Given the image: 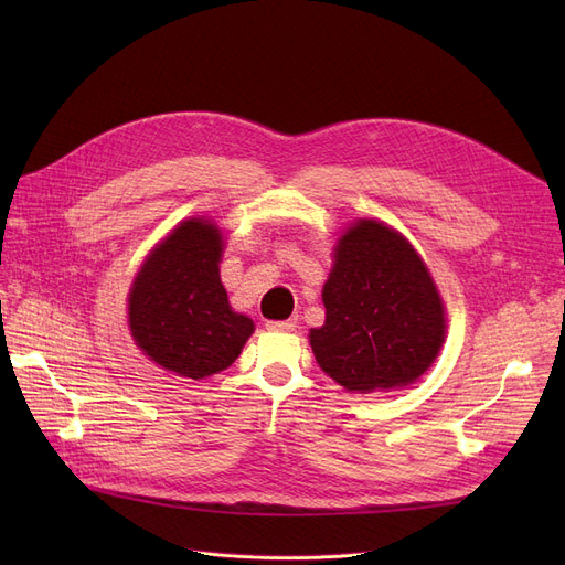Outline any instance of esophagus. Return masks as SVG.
I'll list each match as a JSON object with an SVG mask.
<instances>
[{
	"label": "esophagus",
	"mask_w": 565,
	"mask_h": 565,
	"mask_svg": "<svg viewBox=\"0 0 565 565\" xmlns=\"http://www.w3.org/2000/svg\"><path fill=\"white\" fill-rule=\"evenodd\" d=\"M265 328L270 332H292L295 330V320H267Z\"/></svg>",
	"instance_id": "esophagus-1"
}]
</instances>
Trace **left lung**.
Listing matches in <instances>:
<instances>
[{
  "mask_svg": "<svg viewBox=\"0 0 565 565\" xmlns=\"http://www.w3.org/2000/svg\"><path fill=\"white\" fill-rule=\"evenodd\" d=\"M322 305L324 324L309 341L318 366L348 392L412 384L435 362L447 330L419 254L373 220H360L339 241Z\"/></svg>",
  "mask_w": 565,
  "mask_h": 565,
  "instance_id": "8db88e82",
  "label": "left lung"
}]
</instances>
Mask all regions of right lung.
Segmentation results:
<instances>
[{
	"label": "right lung",
	"instance_id": "obj_1",
	"mask_svg": "<svg viewBox=\"0 0 565 565\" xmlns=\"http://www.w3.org/2000/svg\"><path fill=\"white\" fill-rule=\"evenodd\" d=\"M220 258V228L188 220L148 256L130 290L132 339L156 364L183 377L228 369L254 332V322L228 307Z\"/></svg>",
	"mask_w": 565,
	"mask_h": 565
}]
</instances>
